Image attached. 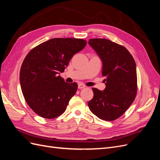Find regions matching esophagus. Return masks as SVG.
Wrapping results in <instances>:
<instances>
[{
  "instance_id": "34e87169",
  "label": "esophagus",
  "mask_w": 160,
  "mask_h": 160,
  "mask_svg": "<svg viewBox=\"0 0 160 160\" xmlns=\"http://www.w3.org/2000/svg\"><path fill=\"white\" fill-rule=\"evenodd\" d=\"M85 88V86L83 84H82V83H79L78 84V88L79 89H83V88Z\"/></svg>"
}]
</instances>
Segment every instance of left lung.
Listing matches in <instances>:
<instances>
[{"mask_svg": "<svg viewBox=\"0 0 160 160\" xmlns=\"http://www.w3.org/2000/svg\"><path fill=\"white\" fill-rule=\"evenodd\" d=\"M89 45L102 61L105 88H93L89 108L97 117L113 121L132 104L137 93L136 65L126 48L105 38H91Z\"/></svg>", "mask_w": 160, "mask_h": 160, "instance_id": "8db88e82", "label": "left lung"}]
</instances>
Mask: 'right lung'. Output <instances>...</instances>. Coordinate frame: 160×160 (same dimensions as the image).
Segmentation results:
<instances>
[{
    "label": "right lung",
    "mask_w": 160,
    "mask_h": 160,
    "mask_svg": "<svg viewBox=\"0 0 160 160\" xmlns=\"http://www.w3.org/2000/svg\"><path fill=\"white\" fill-rule=\"evenodd\" d=\"M86 44L80 38H54L28 53L21 68L20 84L26 102L37 115L53 119L65 112L77 84L65 82L59 75Z\"/></svg>",
    "instance_id": "add662e5"
}]
</instances>
